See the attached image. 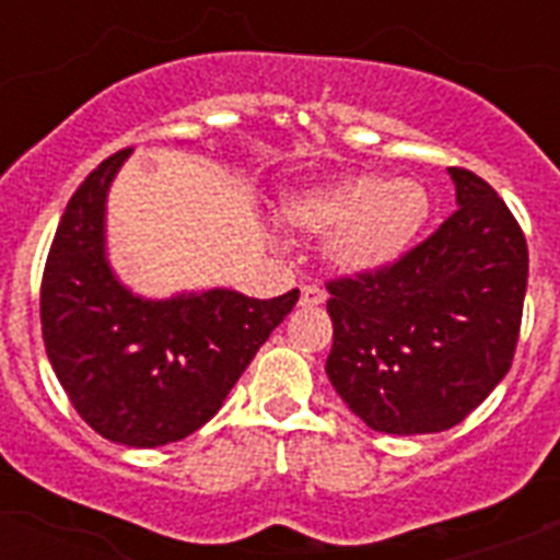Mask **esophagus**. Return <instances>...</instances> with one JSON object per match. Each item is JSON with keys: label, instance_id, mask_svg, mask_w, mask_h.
I'll list each match as a JSON object with an SVG mask.
<instances>
[{"label": "esophagus", "instance_id": "1", "mask_svg": "<svg viewBox=\"0 0 560 560\" xmlns=\"http://www.w3.org/2000/svg\"><path fill=\"white\" fill-rule=\"evenodd\" d=\"M299 302H302V305H307V307L323 305V302H325V290L316 288V284H305V288H302V299H299Z\"/></svg>", "mask_w": 560, "mask_h": 560}]
</instances>
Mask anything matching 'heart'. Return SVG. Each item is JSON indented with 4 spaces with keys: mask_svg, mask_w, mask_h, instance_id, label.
<instances>
[{
    "mask_svg": "<svg viewBox=\"0 0 560 560\" xmlns=\"http://www.w3.org/2000/svg\"><path fill=\"white\" fill-rule=\"evenodd\" d=\"M430 209V191L418 179L354 174L293 194L281 206V220L307 235H328L325 255L340 272L372 276L418 244Z\"/></svg>",
    "mask_w": 560,
    "mask_h": 560,
    "instance_id": "obj_1",
    "label": "heart"
}]
</instances>
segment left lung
<instances>
[{
    "label": "left lung",
    "instance_id": "obj_1",
    "mask_svg": "<svg viewBox=\"0 0 560 560\" xmlns=\"http://www.w3.org/2000/svg\"><path fill=\"white\" fill-rule=\"evenodd\" d=\"M459 209L395 267L328 281V381L372 430L442 433L512 369L529 249L474 171L451 168Z\"/></svg>",
    "mask_w": 560,
    "mask_h": 560
}]
</instances>
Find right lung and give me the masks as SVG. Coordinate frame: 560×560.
Wrapping results in <instances>:
<instances>
[{"mask_svg": "<svg viewBox=\"0 0 560 560\" xmlns=\"http://www.w3.org/2000/svg\"><path fill=\"white\" fill-rule=\"evenodd\" d=\"M133 148L104 160L66 206L48 249L39 323L57 381L78 416L127 447H160L200 430L249 366L299 290L133 296L104 249L107 191Z\"/></svg>", "mask_w": 560, "mask_h": 560, "instance_id": "right-lung-1", "label": "right lung"}]
</instances>
